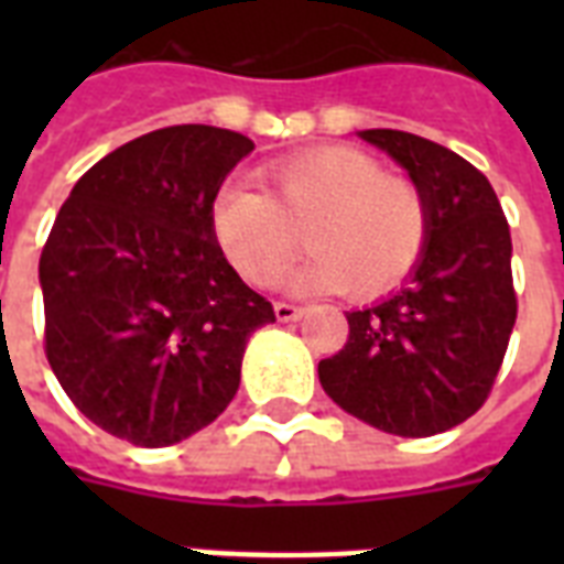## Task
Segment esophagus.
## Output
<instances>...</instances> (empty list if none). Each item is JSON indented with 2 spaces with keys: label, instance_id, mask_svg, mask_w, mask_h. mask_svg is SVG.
<instances>
[{
  "label": "esophagus",
  "instance_id": "34e87169",
  "mask_svg": "<svg viewBox=\"0 0 564 564\" xmlns=\"http://www.w3.org/2000/svg\"><path fill=\"white\" fill-rule=\"evenodd\" d=\"M274 316H278V322H295V318L304 316V307L290 304V301H274Z\"/></svg>",
  "mask_w": 564,
  "mask_h": 564
}]
</instances>
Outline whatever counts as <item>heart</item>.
Returning <instances> with one entry per match:
<instances>
[{
    "mask_svg": "<svg viewBox=\"0 0 564 564\" xmlns=\"http://www.w3.org/2000/svg\"><path fill=\"white\" fill-rule=\"evenodd\" d=\"M213 234L248 283L278 281L301 234L313 251L283 281L377 299L406 278L430 239V204L412 178L357 149H316L265 170V193L228 187Z\"/></svg>",
    "mask_w": 564,
    "mask_h": 564,
    "instance_id": "b5f03b06",
    "label": "heart"
}]
</instances>
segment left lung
I'll use <instances>...</instances> for the list:
<instances>
[{
    "mask_svg": "<svg viewBox=\"0 0 564 564\" xmlns=\"http://www.w3.org/2000/svg\"><path fill=\"white\" fill-rule=\"evenodd\" d=\"M430 204V239L410 281L348 313V343L318 362L345 412L394 436H436L491 394L516 327L512 237L489 178L445 145L371 128Z\"/></svg>",
    "mask_w": 564,
    "mask_h": 564,
    "instance_id": "left-lung-1",
    "label": "left lung"
}]
</instances>
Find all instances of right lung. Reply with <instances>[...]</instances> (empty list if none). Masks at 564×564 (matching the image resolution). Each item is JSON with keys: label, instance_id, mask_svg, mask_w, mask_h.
<instances>
[{"label": "right lung", "instance_id": "right-lung-1", "mask_svg": "<svg viewBox=\"0 0 564 564\" xmlns=\"http://www.w3.org/2000/svg\"><path fill=\"white\" fill-rule=\"evenodd\" d=\"M251 149L228 128H161L84 172L57 213L40 254L46 360L110 436L166 447L207 427L248 336L274 322L213 234L216 193Z\"/></svg>", "mask_w": 564, "mask_h": 564}]
</instances>
